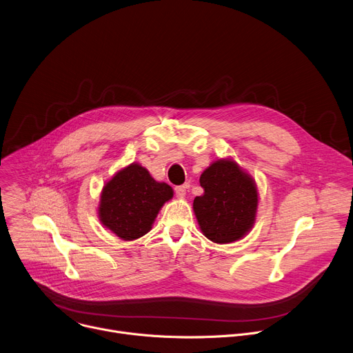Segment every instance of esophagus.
I'll use <instances>...</instances> for the list:
<instances>
[{
  "label": "esophagus",
  "mask_w": 353,
  "mask_h": 353,
  "mask_svg": "<svg viewBox=\"0 0 353 353\" xmlns=\"http://www.w3.org/2000/svg\"><path fill=\"white\" fill-rule=\"evenodd\" d=\"M174 192L179 198H184L185 196V192H187V187L185 185H179L174 188Z\"/></svg>",
  "instance_id": "1"
}]
</instances>
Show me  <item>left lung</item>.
<instances>
[{
	"label": "left lung",
	"instance_id": "8db88e82",
	"mask_svg": "<svg viewBox=\"0 0 353 353\" xmlns=\"http://www.w3.org/2000/svg\"><path fill=\"white\" fill-rule=\"evenodd\" d=\"M204 194L192 210L203 234L226 244L243 239L256 223L259 190L254 179L230 158L212 162L199 177Z\"/></svg>",
	"mask_w": 353,
	"mask_h": 353
}]
</instances>
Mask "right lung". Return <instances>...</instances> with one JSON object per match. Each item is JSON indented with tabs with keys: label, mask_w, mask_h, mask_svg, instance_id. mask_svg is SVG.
I'll return each mask as SVG.
<instances>
[{
	"label": "right lung",
	"mask_w": 353,
	"mask_h": 353,
	"mask_svg": "<svg viewBox=\"0 0 353 353\" xmlns=\"http://www.w3.org/2000/svg\"><path fill=\"white\" fill-rule=\"evenodd\" d=\"M173 198V188L157 181L139 163L119 170L102 188L97 207L100 223L117 237L131 241L146 234Z\"/></svg>",
	"instance_id": "obj_1"
}]
</instances>
